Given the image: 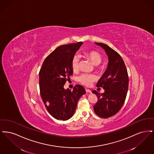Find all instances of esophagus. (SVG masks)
Here are the masks:
<instances>
[{"mask_svg":"<svg viewBox=\"0 0 154 154\" xmlns=\"http://www.w3.org/2000/svg\"><path fill=\"white\" fill-rule=\"evenodd\" d=\"M85 91L87 93H91L92 92V91L90 89H85Z\"/></svg>","mask_w":154,"mask_h":154,"instance_id":"34e87169","label":"esophagus"}]
</instances>
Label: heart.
Listing matches in <instances>:
<instances>
[{
    "mask_svg": "<svg viewBox=\"0 0 154 154\" xmlns=\"http://www.w3.org/2000/svg\"><path fill=\"white\" fill-rule=\"evenodd\" d=\"M82 54L85 58L89 59L95 65H98L102 62V56L99 52L95 50H86L82 52ZM80 60V57L77 55H74L72 59L71 67L74 72H77L79 70ZM77 80L82 85L89 86L93 82L96 80V77L94 74L84 73L79 76Z\"/></svg>",
    "mask_w": 154,
    "mask_h": 154,
    "instance_id": "obj_1",
    "label": "heart"
}]
</instances>
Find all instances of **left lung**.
<instances>
[{
  "instance_id": "obj_1",
  "label": "left lung",
  "mask_w": 154,
  "mask_h": 154,
  "mask_svg": "<svg viewBox=\"0 0 154 154\" xmlns=\"http://www.w3.org/2000/svg\"><path fill=\"white\" fill-rule=\"evenodd\" d=\"M96 44L103 48L109 57L107 70L97 82V87H102L104 92L92 93L97 97L94 106L96 115L103 118L112 117L121 110L125 102L128 89L129 77L123 59L109 46L102 43Z\"/></svg>"
}]
</instances>
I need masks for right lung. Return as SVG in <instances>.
Here are the masks:
<instances>
[{"label":"right lung","instance_id":"add662e5","mask_svg":"<svg viewBox=\"0 0 154 154\" xmlns=\"http://www.w3.org/2000/svg\"><path fill=\"white\" fill-rule=\"evenodd\" d=\"M82 44L80 42L59 46L45 58L40 70V95L46 109L57 119L72 117L79 99L86 92L81 85H76L73 91L63 87L73 74L72 59Z\"/></svg>","mask_w":154,"mask_h":154}]
</instances>
